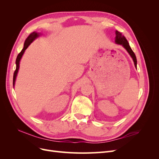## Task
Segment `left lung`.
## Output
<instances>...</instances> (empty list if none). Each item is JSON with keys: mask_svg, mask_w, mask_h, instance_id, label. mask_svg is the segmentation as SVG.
Returning a JSON list of instances; mask_svg holds the SVG:
<instances>
[{"mask_svg": "<svg viewBox=\"0 0 159 159\" xmlns=\"http://www.w3.org/2000/svg\"><path fill=\"white\" fill-rule=\"evenodd\" d=\"M115 34H116V36H115V42H116L117 44H118L122 45L127 50V51L128 52V53L130 54V56H131V57L133 58L134 66H135V67L137 68L136 56H135V54H134V53L133 52L132 49L131 48V47H130L127 39L121 34V33H120L118 31L115 32Z\"/></svg>", "mask_w": 159, "mask_h": 159, "instance_id": "left-lung-1", "label": "left lung"}]
</instances>
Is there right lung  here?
Listing matches in <instances>:
<instances>
[{
	"instance_id": "add662e5",
	"label": "right lung",
	"mask_w": 159,
	"mask_h": 159,
	"mask_svg": "<svg viewBox=\"0 0 159 159\" xmlns=\"http://www.w3.org/2000/svg\"><path fill=\"white\" fill-rule=\"evenodd\" d=\"M38 36H39V34L37 32H32V34H30L29 35V36H28L26 40H25V44H24V48L22 50V51L19 53V54H18L17 56V57H16V70L15 71H14V75H13V85H14V82H15V80H16V75H17V73H18V69H19V64H20V60L21 59V57L24 54V52H25V50L28 47V46H29L30 44V43L32 42V41L35 39V38H36Z\"/></svg>"
}]
</instances>
